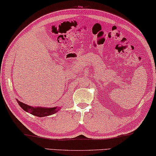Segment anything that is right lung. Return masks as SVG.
I'll return each mask as SVG.
<instances>
[{"label":"right lung","instance_id":"add662e5","mask_svg":"<svg viewBox=\"0 0 156 156\" xmlns=\"http://www.w3.org/2000/svg\"><path fill=\"white\" fill-rule=\"evenodd\" d=\"M19 105H20L23 110L30 113L31 114L36 115L37 117H45V116L50 115L57 113L59 110L58 107H52V108H44V107H33V106H29L26 104L22 103V102L17 100Z\"/></svg>","mask_w":156,"mask_h":156}]
</instances>
